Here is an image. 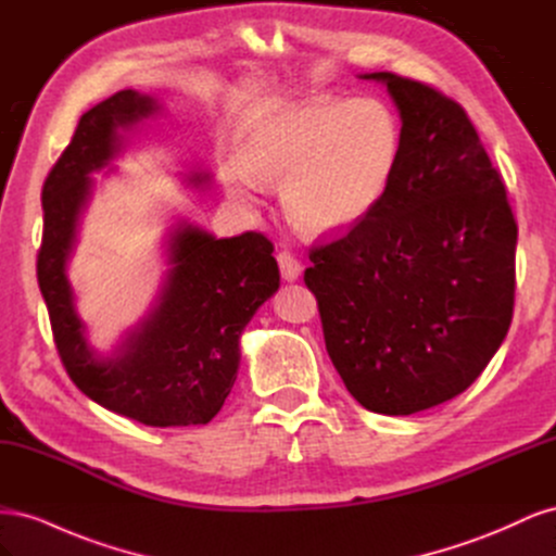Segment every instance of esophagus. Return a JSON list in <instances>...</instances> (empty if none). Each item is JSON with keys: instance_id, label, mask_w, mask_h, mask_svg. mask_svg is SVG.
<instances>
[{"instance_id": "34e87169", "label": "esophagus", "mask_w": 556, "mask_h": 556, "mask_svg": "<svg viewBox=\"0 0 556 556\" xmlns=\"http://www.w3.org/2000/svg\"><path fill=\"white\" fill-rule=\"evenodd\" d=\"M278 266H280V276H282V280H288V282H292V280H296L299 276H301V262L292 255L290 250H280L278 252Z\"/></svg>"}]
</instances>
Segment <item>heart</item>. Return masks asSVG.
<instances>
[{"mask_svg": "<svg viewBox=\"0 0 556 556\" xmlns=\"http://www.w3.org/2000/svg\"><path fill=\"white\" fill-rule=\"evenodd\" d=\"M401 125L380 99L311 97L252 125L243 157L220 164L227 192L255 201L262 180H278L290 220L313 233L355 227L371 215L396 176Z\"/></svg>", "mask_w": 556, "mask_h": 556, "instance_id": "1", "label": "heart"}]
</instances>
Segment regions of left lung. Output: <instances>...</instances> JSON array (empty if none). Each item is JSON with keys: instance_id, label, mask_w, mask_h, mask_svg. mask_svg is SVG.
Wrapping results in <instances>:
<instances>
[{"instance_id": "obj_1", "label": "left lung", "mask_w": 556, "mask_h": 556, "mask_svg": "<svg viewBox=\"0 0 556 556\" xmlns=\"http://www.w3.org/2000/svg\"><path fill=\"white\" fill-rule=\"evenodd\" d=\"M401 162L378 208L308 250L325 345L366 410L413 415L462 394L506 339L517 223L466 111L392 72Z\"/></svg>"}]
</instances>
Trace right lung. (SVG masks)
<instances>
[{
	"instance_id": "right-lung-1",
	"label": "right lung",
	"mask_w": 556,
	"mask_h": 556,
	"mask_svg": "<svg viewBox=\"0 0 556 556\" xmlns=\"http://www.w3.org/2000/svg\"><path fill=\"white\" fill-rule=\"evenodd\" d=\"M157 109L153 97L121 90L80 115L72 143L43 182L37 278L58 355L83 394L146 427L208 425L237 380L245 325L280 285L274 243L257 231L215 239L178 225L155 306L111 357H97L88 345L64 271L92 192L90 174L117 155L123 129Z\"/></svg>"
}]
</instances>
